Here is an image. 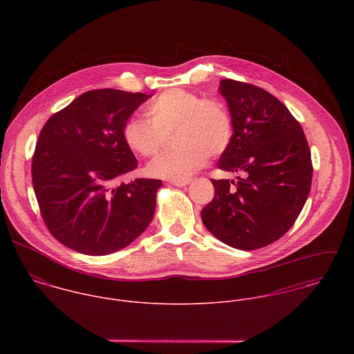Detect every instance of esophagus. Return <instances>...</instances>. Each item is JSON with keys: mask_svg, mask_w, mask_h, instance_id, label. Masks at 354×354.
<instances>
[{"mask_svg": "<svg viewBox=\"0 0 354 354\" xmlns=\"http://www.w3.org/2000/svg\"><path fill=\"white\" fill-rule=\"evenodd\" d=\"M189 183H191L189 178H187V180H170V184H173V185H176V187H185V185H188Z\"/></svg>", "mask_w": 354, "mask_h": 354, "instance_id": "esophagus-1", "label": "esophagus"}]
</instances>
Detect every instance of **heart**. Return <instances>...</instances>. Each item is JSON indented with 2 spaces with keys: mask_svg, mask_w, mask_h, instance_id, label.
Returning <instances> with one entry per match:
<instances>
[{
  "mask_svg": "<svg viewBox=\"0 0 354 354\" xmlns=\"http://www.w3.org/2000/svg\"><path fill=\"white\" fill-rule=\"evenodd\" d=\"M147 118L132 117L122 127L127 147L140 156H153L174 136L177 146L163 152L147 166L151 177L185 180L208 160L229 150L234 138L230 111L222 102L199 93L170 88L147 106Z\"/></svg>",
  "mask_w": 354,
  "mask_h": 354,
  "instance_id": "heart-1",
  "label": "heart"
}]
</instances>
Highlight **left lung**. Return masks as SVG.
I'll return each instance as SVG.
<instances>
[{
	"label": "left lung",
	"instance_id": "left-lung-1",
	"mask_svg": "<svg viewBox=\"0 0 354 354\" xmlns=\"http://www.w3.org/2000/svg\"><path fill=\"white\" fill-rule=\"evenodd\" d=\"M234 138L218 167L237 171V183L211 180L215 194L201 212L222 243L253 251L279 240L296 222L312 183L310 151L300 122L266 90L223 79Z\"/></svg>",
	"mask_w": 354,
	"mask_h": 354
}]
</instances>
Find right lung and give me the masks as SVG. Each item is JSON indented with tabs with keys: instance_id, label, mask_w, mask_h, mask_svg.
Here are the masks:
<instances>
[{
	"instance_id": "obj_1",
	"label": "right lung",
	"mask_w": 354,
	"mask_h": 354,
	"mask_svg": "<svg viewBox=\"0 0 354 354\" xmlns=\"http://www.w3.org/2000/svg\"><path fill=\"white\" fill-rule=\"evenodd\" d=\"M150 95L91 90L44 125L31 173L41 215L51 236L86 254H109L136 240L150 225L160 180L120 183L138 160L122 127Z\"/></svg>"
}]
</instances>
